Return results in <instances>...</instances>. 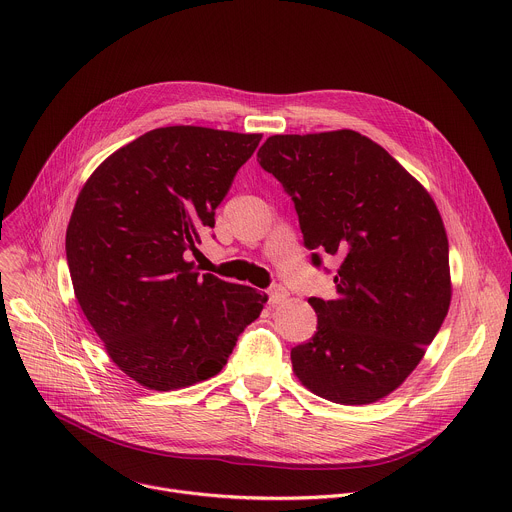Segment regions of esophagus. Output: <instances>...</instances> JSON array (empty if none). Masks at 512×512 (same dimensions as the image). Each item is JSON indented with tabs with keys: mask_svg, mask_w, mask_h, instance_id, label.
<instances>
[{
	"mask_svg": "<svg viewBox=\"0 0 512 512\" xmlns=\"http://www.w3.org/2000/svg\"><path fill=\"white\" fill-rule=\"evenodd\" d=\"M287 299V289L285 287H281V285H273L271 289H269V305H279V303H283Z\"/></svg>",
	"mask_w": 512,
	"mask_h": 512,
	"instance_id": "1",
	"label": "esophagus"
}]
</instances>
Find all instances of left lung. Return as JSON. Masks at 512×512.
I'll list each match as a JSON object with an SVG mask.
<instances>
[{"label":"left lung","mask_w":512,"mask_h":512,"mask_svg":"<svg viewBox=\"0 0 512 512\" xmlns=\"http://www.w3.org/2000/svg\"><path fill=\"white\" fill-rule=\"evenodd\" d=\"M295 203L315 267L339 257L337 295L311 297L317 333L291 349L315 395L369 405L421 363L451 305L449 241L427 189L381 145L351 131L273 135L259 153Z\"/></svg>","instance_id":"left-lung-1"}]
</instances>
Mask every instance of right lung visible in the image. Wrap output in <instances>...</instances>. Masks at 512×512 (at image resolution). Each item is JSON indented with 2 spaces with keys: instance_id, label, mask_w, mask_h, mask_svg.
Segmentation results:
<instances>
[{
  "instance_id": "right-lung-1",
  "label": "right lung",
  "mask_w": 512,
  "mask_h": 512,
  "mask_svg": "<svg viewBox=\"0 0 512 512\" xmlns=\"http://www.w3.org/2000/svg\"><path fill=\"white\" fill-rule=\"evenodd\" d=\"M259 141L159 127L109 155L75 201L65 255L77 303L111 361L147 389L217 375L267 303L189 261Z\"/></svg>"
}]
</instances>
